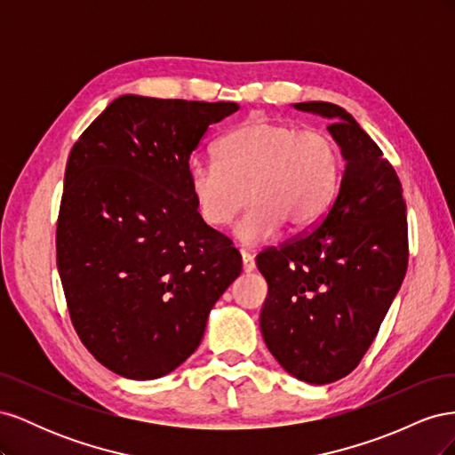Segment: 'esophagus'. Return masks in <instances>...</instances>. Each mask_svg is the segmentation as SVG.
<instances>
[{"instance_id":"1","label":"esophagus","mask_w":455,"mask_h":455,"mask_svg":"<svg viewBox=\"0 0 455 455\" xmlns=\"http://www.w3.org/2000/svg\"><path fill=\"white\" fill-rule=\"evenodd\" d=\"M241 261H243V271L244 273H251L256 269V261L254 256L246 251H241Z\"/></svg>"}]
</instances>
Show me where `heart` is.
I'll return each mask as SVG.
<instances>
[{"instance_id": "obj_1", "label": "heart", "mask_w": 455, "mask_h": 455, "mask_svg": "<svg viewBox=\"0 0 455 455\" xmlns=\"http://www.w3.org/2000/svg\"><path fill=\"white\" fill-rule=\"evenodd\" d=\"M216 157L189 163L191 196L212 228L229 224L254 199L233 229L243 244L264 243L284 224L298 231L319 222L339 186L341 154L332 136L267 117L229 131Z\"/></svg>"}]
</instances>
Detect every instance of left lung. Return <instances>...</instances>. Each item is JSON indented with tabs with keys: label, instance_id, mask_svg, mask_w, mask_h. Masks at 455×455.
<instances>
[{
	"label": "left lung",
	"instance_id": "left-lung-1",
	"mask_svg": "<svg viewBox=\"0 0 455 455\" xmlns=\"http://www.w3.org/2000/svg\"><path fill=\"white\" fill-rule=\"evenodd\" d=\"M294 108L332 119L346 171L319 226L256 258L269 288L259 330L288 374L324 385L361 363L403 284L406 203L391 163L351 114L330 102Z\"/></svg>",
	"mask_w": 455,
	"mask_h": 455
}]
</instances>
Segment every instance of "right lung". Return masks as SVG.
<instances>
[{
  "mask_svg": "<svg viewBox=\"0 0 455 455\" xmlns=\"http://www.w3.org/2000/svg\"><path fill=\"white\" fill-rule=\"evenodd\" d=\"M235 102L123 94L74 144L57 266L76 332L129 379L167 376L194 353L241 256L203 222L189 156Z\"/></svg>",
  "mask_w": 455,
  "mask_h": 455,
  "instance_id": "obj_1",
  "label": "right lung"
}]
</instances>
